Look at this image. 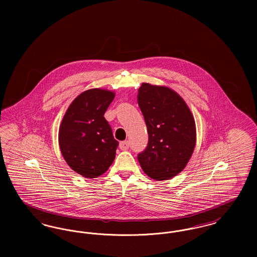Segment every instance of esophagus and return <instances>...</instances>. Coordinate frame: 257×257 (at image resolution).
I'll list each match as a JSON object with an SVG mask.
<instances>
[{"label":"esophagus","mask_w":257,"mask_h":257,"mask_svg":"<svg viewBox=\"0 0 257 257\" xmlns=\"http://www.w3.org/2000/svg\"><path fill=\"white\" fill-rule=\"evenodd\" d=\"M119 148H120L121 150H127V149L129 148V142H128V141H123V142H120V144H119Z\"/></svg>","instance_id":"34e87169"}]
</instances>
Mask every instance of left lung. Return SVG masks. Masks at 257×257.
<instances>
[{
    "label": "left lung",
    "instance_id": "obj_1",
    "mask_svg": "<svg viewBox=\"0 0 257 257\" xmlns=\"http://www.w3.org/2000/svg\"><path fill=\"white\" fill-rule=\"evenodd\" d=\"M138 103L148 132L147 148L138 155L149 177L171 179L183 171L196 147V122L188 105L170 87L143 83Z\"/></svg>",
    "mask_w": 257,
    "mask_h": 257
}]
</instances>
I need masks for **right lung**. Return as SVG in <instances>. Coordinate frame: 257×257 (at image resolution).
Segmentation results:
<instances>
[{"label":"right lung","instance_id":"add662e5","mask_svg":"<svg viewBox=\"0 0 257 257\" xmlns=\"http://www.w3.org/2000/svg\"><path fill=\"white\" fill-rule=\"evenodd\" d=\"M114 92L91 88L69 105L59 130V145L67 165L86 178H96L108 171L115 158L114 140L104 113Z\"/></svg>","mask_w":257,"mask_h":257}]
</instances>
